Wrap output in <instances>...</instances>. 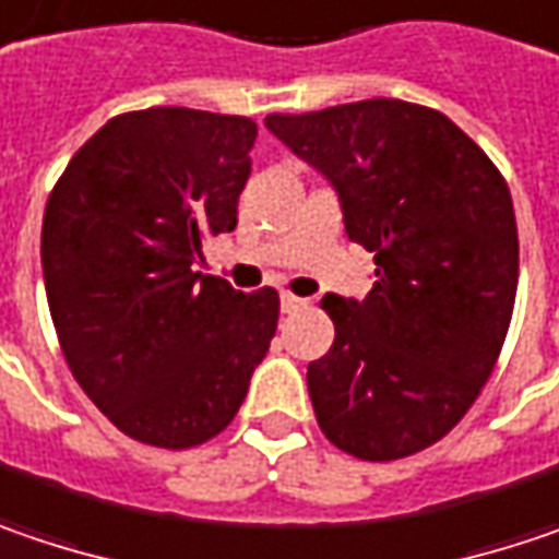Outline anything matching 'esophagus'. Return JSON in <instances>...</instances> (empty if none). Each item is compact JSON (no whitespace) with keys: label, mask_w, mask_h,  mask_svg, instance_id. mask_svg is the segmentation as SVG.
Instances as JSON below:
<instances>
[{"label":"esophagus","mask_w":559,"mask_h":559,"mask_svg":"<svg viewBox=\"0 0 559 559\" xmlns=\"http://www.w3.org/2000/svg\"><path fill=\"white\" fill-rule=\"evenodd\" d=\"M281 310L284 312L307 310V300H304V297H294V294H281Z\"/></svg>","instance_id":"obj_1"}]
</instances>
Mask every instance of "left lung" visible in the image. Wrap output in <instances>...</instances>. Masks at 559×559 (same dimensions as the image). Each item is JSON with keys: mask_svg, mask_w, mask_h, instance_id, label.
Listing matches in <instances>:
<instances>
[{"mask_svg": "<svg viewBox=\"0 0 559 559\" xmlns=\"http://www.w3.org/2000/svg\"><path fill=\"white\" fill-rule=\"evenodd\" d=\"M265 126L335 186L377 281L322 297L335 342L307 370L325 440L364 462L414 455L465 417L503 350L519 230L497 164L440 110L373 97Z\"/></svg>", "mask_w": 559, "mask_h": 559, "instance_id": "left-lung-1", "label": "left lung"}]
</instances>
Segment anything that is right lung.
<instances>
[{
  "instance_id": "right-lung-1",
  "label": "right lung",
  "mask_w": 559,
  "mask_h": 559,
  "mask_svg": "<svg viewBox=\"0 0 559 559\" xmlns=\"http://www.w3.org/2000/svg\"><path fill=\"white\" fill-rule=\"evenodd\" d=\"M249 116L151 107L97 129L52 186L40 259L62 357L126 437L192 449L247 399L278 329V290L192 272L237 227Z\"/></svg>"
}]
</instances>
